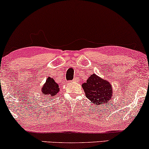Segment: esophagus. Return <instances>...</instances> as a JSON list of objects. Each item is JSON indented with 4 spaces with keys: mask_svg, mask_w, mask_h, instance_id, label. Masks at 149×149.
I'll return each instance as SVG.
<instances>
[{
    "mask_svg": "<svg viewBox=\"0 0 149 149\" xmlns=\"http://www.w3.org/2000/svg\"><path fill=\"white\" fill-rule=\"evenodd\" d=\"M77 81H78V80H77V78H74V79H73V80L72 81V82H77Z\"/></svg>",
    "mask_w": 149,
    "mask_h": 149,
    "instance_id": "esophagus-1",
    "label": "esophagus"
}]
</instances>
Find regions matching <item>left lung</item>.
Segmentation results:
<instances>
[{
  "instance_id": "8db88e82",
  "label": "left lung",
  "mask_w": 149,
  "mask_h": 149,
  "mask_svg": "<svg viewBox=\"0 0 149 149\" xmlns=\"http://www.w3.org/2000/svg\"><path fill=\"white\" fill-rule=\"evenodd\" d=\"M85 95L95 105L109 102L113 97V89L109 81L91 74L87 81L82 84Z\"/></svg>"
}]
</instances>
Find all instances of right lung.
I'll list each match as a JSON object with an SVG mask.
<instances>
[{
  "label": "right lung",
  "mask_w": 149,
  "mask_h": 149,
  "mask_svg": "<svg viewBox=\"0 0 149 149\" xmlns=\"http://www.w3.org/2000/svg\"><path fill=\"white\" fill-rule=\"evenodd\" d=\"M60 91L59 85L55 82L54 79L51 77H48L47 79L46 82L42 87V93H43V96L47 97H54Z\"/></svg>",
  "instance_id": "obj_1"
}]
</instances>
